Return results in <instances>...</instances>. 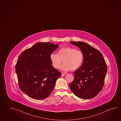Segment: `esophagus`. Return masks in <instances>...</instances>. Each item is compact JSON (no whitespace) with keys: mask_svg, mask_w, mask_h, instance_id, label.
Segmentation results:
<instances>
[{"mask_svg":"<svg viewBox=\"0 0 121 121\" xmlns=\"http://www.w3.org/2000/svg\"><path fill=\"white\" fill-rule=\"evenodd\" d=\"M65 75V73H62V74H61L62 76H64Z\"/></svg>","mask_w":121,"mask_h":121,"instance_id":"1","label":"esophagus"}]
</instances>
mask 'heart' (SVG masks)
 Listing matches in <instances>:
<instances>
[{
  "label": "heart",
  "mask_w": 121,
  "mask_h": 121,
  "mask_svg": "<svg viewBox=\"0 0 121 121\" xmlns=\"http://www.w3.org/2000/svg\"><path fill=\"white\" fill-rule=\"evenodd\" d=\"M50 59L53 67L59 69L63 61L62 70L74 71L82 66L84 60L83 53L80 50L71 47H64L59 50L58 54L52 52L50 55Z\"/></svg>",
  "instance_id": "b5f03b06"
}]
</instances>
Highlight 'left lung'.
Wrapping results in <instances>:
<instances>
[{
  "mask_svg": "<svg viewBox=\"0 0 121 121\" xmlns=\"http://www.w3.org/2000/svg\"><path fill=\"white\" fill-rule=\"evenodd\" d=\"M84 55L82 66L74 72L70 89L77 97L90 99L98 95L104 86L107 67L103 55L98 49L83 42L71 41Z\"/></svg>",
  "mask_w": 121,
  "mask_h": 121,
  "instance_id": "obj_1",
  "label": "left lung"
}]
</instances>
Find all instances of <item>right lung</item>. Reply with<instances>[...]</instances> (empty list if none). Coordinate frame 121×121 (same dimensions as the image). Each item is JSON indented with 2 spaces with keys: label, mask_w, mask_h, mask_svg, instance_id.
Instances as JSON below:
<instances>
[{
  "label": "right lung",
  "mask_w": 121,
  "mask_h": 121,
  "mask_svg": "<svg viewBox=\"0 0 121 121\" xmlns=\"http://www.w3.org/2000/svg\"><path fill=\"white\" fill-rule=\"evenodd\" d=\"M59 47L39 42L20 54L15 66L19 87L32 99L47 98L61 73L52 66L50 55Z\"/></svg>",
  "instance_id": "1"
}]
</instances>
